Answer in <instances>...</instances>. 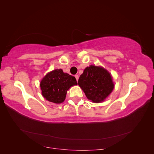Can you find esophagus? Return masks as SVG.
<instances>
[{"mask_svg": "<svg viewBox=\"0 0 154 154\" xmlns=\"http://www.w3.org/2000/svg\"><path fill=\"white\" fill-rule=\"evenodd\" d=\"M75 78H76L77 81H78V79H79V75H75Z\"/></svg>", "mask_w": 154, "mask_h": 154, "instance_id": "esophagus-1", "label": "esophagus"}]
</instances>
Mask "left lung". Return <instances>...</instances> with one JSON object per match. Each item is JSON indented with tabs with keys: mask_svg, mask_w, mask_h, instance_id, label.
Returning <instances> with one entry per match:
<instances>
[{
	"mask_svg": "<svg viewBox=\"0 0 154 154\" xmlns=\"http://www.w3.org/2000/svg\"><path fill=\"white\" fill-rule=\"evenodd\" d=\"M78 84L86 97L94 103L102 102L114 88L110 73L102 67L93 65L85 68L80 75Z\"/></svg>",
	"mask_w": 154,
	"mask_h": 154,
	"instance_id": "8db88e82",
	"label": "left lung"
}]
</instances>
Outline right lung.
I'll return each mask as SVG.
<instances>
[{
  "label": "right lung",
  "instance_id": "add662e5",
  "mask_svg": "<svg viewBox=\"0 0 154 154\" xmlns=\"http://www.w3.org/2000/svg\"><path fill=\"white\" fill-rule=\"evenodd\" d=\"M77 84L75 77L64 73L62 69H56L45 75L40 86L42 95L46 100L58 104L64 102L67 90Z\"/></svg>",
  "mask_w": 154,
  "mask_h": 154
}]
</instances>
